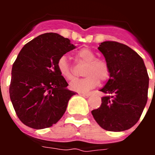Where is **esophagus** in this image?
Masks as SVG:
<instances>
[{"label":"esophagus","mask_w":155,"mask_h":155,"mask_svg":"<svg viewBox=\"0 0 155 155\" xmlns=\"http://www.w3.org/2000/svg\"><path fill=\"white\" fill-rule=\"evenodd\" d=\"M81 96H83L84 98H88L90 96V94L89 93H79Z\"/></svg>","instance_id":"34e87169"}]
</instances>
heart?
Here are the masks:
<instances>
[{
    "mask_svg": "<svg viewBox=\"0 0 155 155\" xmlns=\"http://www.w3.org/2000/svg\"><path fill=\"white\" fill-rule=\"evenodd\" d=\"M76 58L81 62L85 63L83 74L86 76L81 79L74 81L70 84L71 90L78 92H87L96 87L101 81L109 78L110 69L107 62L102 59L96 58L95 53L88 48H82L77 52ZM57 68L61 76L68 81L74 79L71 66L65 56H62L57 61Z\"/></svg>",
    "mask_w": 155,
    "mask_h": 155,
    "instance_id": "obj_1",
    "label": "heart"
}]
</instances>
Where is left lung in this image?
<instances>
[{
  "label": "left lung",
  "mask_w": 155,
  "mask_h": 155,
  "mask_svg": "<svg viewBox=\"0 0 155 155\" xmlns=\"http://www.w3.org/2000/svg\"><path fill=\"white\" fill-rule=\"evenodd\" d=\"M98 49L109 65L110 78L100 89L107 95L102 97L100 107L91 114L105 130H127L137 123L147 103V69L143 59L127 45L105 41Z\"/></svg>",
  "instance_id": "8db88e82"
}]
</instances>
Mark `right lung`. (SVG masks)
<instances>
[{
	"instance_id": "1",
	"label": "right lung",
	"mask_w": 155,
	"mask_h": 155,
	"mask_svg": "<svg viewBox=\"0 0 155 155\" xmlns=\"http://www.w3.org/2000/svg\"><path fill=\"white\" fill-rule=\"evenodd\" d=\"M68 38L45 33L25 45L14 62L9 87L10 98L19 120L40 130L57 124L68 101L76 93L57 68V61L74 50Z\"/></svg>"
}]
</instances>
